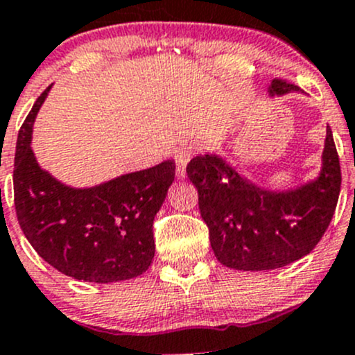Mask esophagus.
Returning a JSON list of instances; mask_svg holds the SVG:
<instances>
[{"mask_svg": "<svg viewBox=\"0 0 355 355\" xmlns=\"http://www.w3.org/2000/svg\"><path fill=\"white\" fill-rule=\"evenodd\" d=\"M196 152H198V145L196 144H186L174 152V159H176V173L179 178L184 176L186 166H188V162L191 160V157L195 155Z\"/></svg>", "mask_w": 355, "mask_h": 355, "instance_id": "34e87169", "label": "esophagus"}]
</instances>
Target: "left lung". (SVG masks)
Masks as SVG:
<instances>
[{"instance_id": "left-lung-1", "label": "left lung", "mask_w": 355, "mask_h": 355, "mask_svg": "<svg viewBox=\"0 0 355 355\" xmlns=\"http://www.w3.org/2000/svg\"><path fill=\"white\" fill-rule=\"evenodd\" d=\"M301 92L272 80L270 97ZM198 189V207L210 231L215 258L244 272L275 270L314 250L335 214L340 195V162L327 126L318 176L288 189H268L237 173L218 153H203L186 167Z\"/></svg>"}]
</instances>
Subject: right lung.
<instances>
[{"instance_id": "right-lung-1", "label": "right lung", "mask_w": 355, "mask_h": 355, "mask_svg": "<svg viewBox=\"0 0 355 355\" xmlns=\"http://www.w3.org/2000/svg\"><path fill=\"white\" fill-rule=\"evenodd\" d=\"M51 87L21 124L15 153V210L28 243L44 261L71 279L111 284L150 266L153 218L176 176L173 159L89 188H73L42 169L32 130Z\"/></svg>"}]
</instances>
